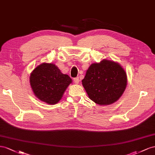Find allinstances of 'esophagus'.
Segmentation results:
<instances>
[{
	"label": "esophagus",
	"instance_id": "1",
	"mask_svg": "<svg viewBox=\"0 0 155 155\" xmlns=\"http://www.w3.org/2000/svg\"><path fill=\"white\" fill-rule=\"evenodd\" d=\"M73 82H74V83L75 84H78L79 82H80V79H79L78 77L74 78L73 79Z\"/></svg>",
	"mask_w": 155,
	"mask_h": 155
}]
</instances>
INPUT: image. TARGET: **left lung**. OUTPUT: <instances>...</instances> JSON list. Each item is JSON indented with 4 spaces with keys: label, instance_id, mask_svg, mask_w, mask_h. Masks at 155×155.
I'll list each match as a JSON object with an SVG mask.
<instances>
[{
    "label": "left lung",
    "instance_id": "obj_1",
    "mask_svg": "<svg viewBox=\"0 0 155 155\" xmlns=\"http://www.w3.org/2000/svg\"><path fill=\"white\" fill-rule=\"evenodd\" d=\"M89 98L101 106L116 103L127 85V73L119 63L103 59L91 64L82 81Z\"/></svg>",
    "mask_w": 155,
    "mask_h": 155
}]
</instances>
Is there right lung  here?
<instances>
[{
  "label": "right lung",
  "instance_id": "add662e5",
  "mask_svg": "<svg viewBox=\"0 0 155 155\" xmlns=\"http://www.w3.org/2000/svg\"><path fill=\"white\" fill-rule=\"evenodd\" d=\"M72 83L69 75L63 74L53 63H42L30 76V84L37 98L48 104H56Z\"/></svg>",
  "mask_w": 155,
  "mask_h": 155
}]
</instances>
